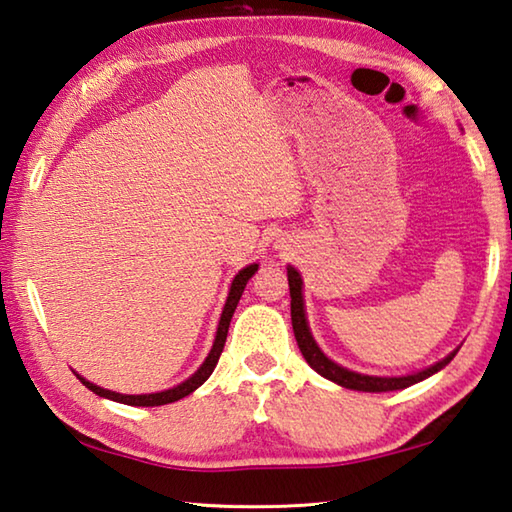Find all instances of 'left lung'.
Here are the masks:
<instances>
[{"label": "left lung", "instance_id": "left-lung-1", "mask_svg": "<svg viewBox=\"0 0 512 512\" xmlns=\"http://www.w3.org/2000/svg\"><path fill=\"white\" fill-rule=\"evenodd\" d=\"M288 273V288H291V322H293V333L297 340V347H300L304 360L318 371L320 376H324L331 383H336L340 387L347 389H356V392H396V389H405L410 385L421 383V380L434 376L436 371H441L448 362L457 356L459 349H454L448 353L443 360L434 362L427 369L416 371V374H407V376H367V374H358V371H351L347 367L338 365L331 358L324 356V351L318 347L313 333L309 329V322H306V309H304V295H302V275L295 271L293 266H286Z\"/></svg>", "mask_w": 512, "mask_h": 512}]
</instances>
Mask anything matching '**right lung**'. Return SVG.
<instances>
[{"label": "right lung", "mask_w": 512, "mask_h": 512, "mask_svg": "<svg viewBox=\"0 0 512 512\" xmlns=\"http://www.w3.org/2000/svg\"><path fill=\"white\" fill-rule=\"evenodd\" d=\"M257 268H259V264H250L246 268H241V271L235 275V280H232V284H230V291H228V300L224 304V311H221L217 336H215V342H212V349H210V353L206 356V360L201 362V367L194 371V374L188 380H183V383H179L176 387L165 389V392H154V394H118V392H111V389H105V387H98L94 383H89L87 378H82L80 374H76L80 378V383L85 385L87 389H91V392H94V394L102 396V398H109V401L125 403V405H134V407L167 405V403L181 401V398L192 394L194 389L206 383L212 371H215L221 351H224V345H226V336H228V327H230L232 313H235L237 304L241 300V293H244L248 280L255 275Z\"/></svg>", "instance_id": "1"}]
</instances>
